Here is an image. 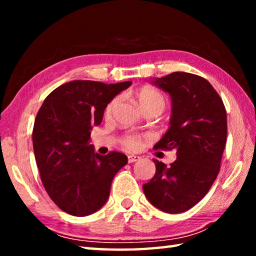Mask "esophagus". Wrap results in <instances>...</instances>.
Returning <instances> with one entry per match:
<instances>
[{
    "mask_svg": "<svg viewBox=\"0 0 256 256\" xmlns=\"http://www.w3.org/2000/svg\"><path fill=\"white\" fill-rule=\"evenodd\" d=\"M140 159H141V157H138V156H134V154L128 156V162H138V160H140Z\"/></svg>",
    "mask_w": 256,
    "mask_h": 256,
    "instance_id": "obj_1",
    "label": "esophagus"
}]
</instances>
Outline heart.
<instances>
[{
    "label": "heart",
    "mask_w": 256,
    "mask_h": 256,
    "mask_svg": "<svg viewBox=\"0 0 256 256\" xmlns=\"http://www.w3.org/2000/svg\"><path fill=\"white\" fill-rule=\"evenodd\" d=\"M136 97L138 99V104L142 110H148V108H157L160 112L164 110V106H166V98L164 94L152 86H142L136 92ZM118 102V98H112V100L107 104L104 110V115L105 118L110 116L112 110L116 106ZM120 144L123 148L130 151H136L140 149L142 144V136L136 133L125 134L124 136L120 138Z\"/></svg>",
    "instance_id": "1"
}]
</instances>
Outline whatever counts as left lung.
I'll return each mask as SVG.
<instances>
[{
    "label": "left lung",
    "instance_id": "left-lung-1",
    "mask_svg": "<svg viewBox=\"0 0 256 256\" xmlns=\"http://www.w3.org/2000/svg\"><path fill=\"white\" fill-rule=\"evenodd\" d=\"M170 94V128L154 150H176L170 167L154 159L156 174L144 184L148 200L167 214H180L200 202L219 174L227 142V112L210 82L188 72L156 79Z\"/></svg>",
    "mask_w": 256,
    "mask_h": 256
}]
</instances>
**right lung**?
Instances as JSON below:
<instances>
[{"label":"right lung","instance_id":"obj_1","mask_svg":"<svg viewBox=\"0 0 256 256\" xmlns=\"http://www.w3.org/2000/svg\"><path fill=\"white\" fill-rule=\"evenodd\" d=\"M131 84L66 82L37 112L32 146L40 180L52 201L68 214L84 216L100 209L116 172L128 164L118 151L94 154L90 133L92 125L102 123L107 104Z\"/></svg>","mask_w":256,"mask_h":256}]
</instances>
